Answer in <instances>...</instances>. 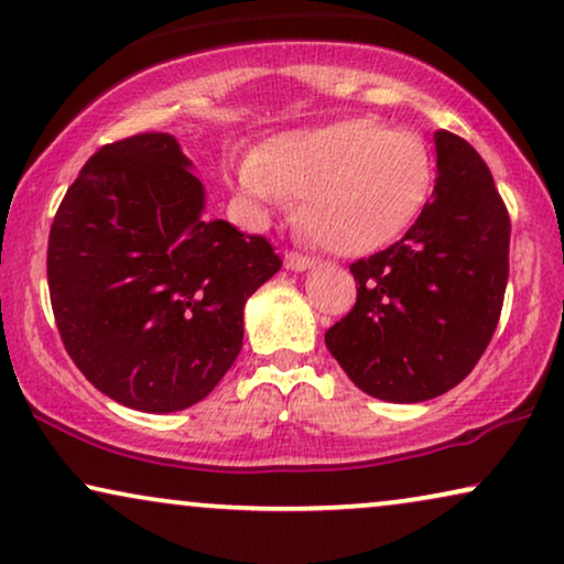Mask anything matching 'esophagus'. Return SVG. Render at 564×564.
Instances as JSON below:
<instances>
[{
    "mask_svg": "<svg viewBox=\"0 0 564 564\" xmlns=\"http://www.w3.org/2000/svg\"><path fill=\"white\" fill-rule=\"evenodd\" d=\"M315 261L311 257H303V253L297 251H288L284 253V267L290 269V272H305V269H311Z\"/></svg>",
    "mask_w": 564,
    "mask_h": 564,
    "instance_id": "esophagus-1",
    "label": "esophagus"
}]
</instances>
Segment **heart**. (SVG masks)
Segmentation results:
<instances>
[{
	"instance_id": "b5f03b06",
	"label": "heart",
	"mask_w": 564,
	"mask_h": 564,
	"mask_svg": "<svg viewBox=\"0 0 564 564\" xmlns=\"http://www.w3.org/2000/svg\"><path fill=\"white\" fill-rule=\"evenodd\" d=\"M434 156L411 130L351 118L274 135L236 172L259 218L303 197L297 218L323 249L361 257L405 234L434 189Z\"/></svg>"
}]
</instances>
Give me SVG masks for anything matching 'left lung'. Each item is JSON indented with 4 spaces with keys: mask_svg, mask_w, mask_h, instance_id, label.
<instances>
[{
    "mask_svg": "<svg viewBox=\"0 0 564 564\" xmlns=\"http://www.w3.org/2000/svg\"><path fill=\"white\" fill-rule=\"evenodd\" d=\"M431 203L398 243L349 267L357 305L326 346L367 395L423 403L473 372L496 334L511 220L473 145L436 130Z\"/></svg>",
    "mask_w": 564,
    "mask_h": 564,
    "instance_id": "8db88e82",
    "label": "left lung"
}]
</instances>
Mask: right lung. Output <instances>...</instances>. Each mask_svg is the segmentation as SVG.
<instances>
[{"mask_svg":"<svg viewBox=\"0 0 564 564\" xmlns=\"http://www.w3.org/2000/svg\"><path fill=\"white\" fill-rule=\"evenodd\" d=\"M280 267L264 236L205 218L203 182L169 133L102 145L48 238L68 357L99 392L143 413L210 395L243 346L246 300Z\"/></svg>","mask_w":564,"mask_h":564,"instance_id":"add662e5","label":"right lung"}]
</instances>
